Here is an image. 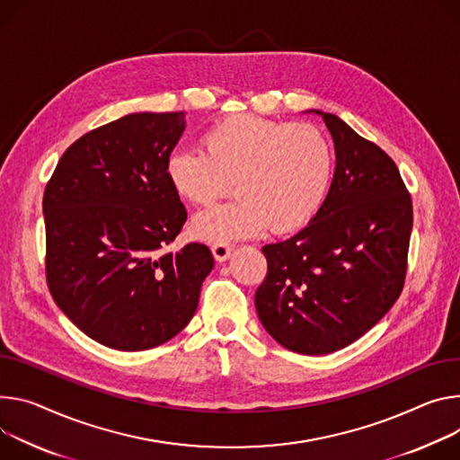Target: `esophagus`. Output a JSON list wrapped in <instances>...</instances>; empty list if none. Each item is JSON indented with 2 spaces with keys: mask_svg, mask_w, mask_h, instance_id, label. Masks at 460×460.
Returning a JSON list of instances; mask_svg holds the SVG:
<instances>
[{
  "mask_svg": "<svg viewBox=\"0 0 460 460\" xmlns=\"http://www.w3.org/2000/svg\"><path fill=\"white\" fill-rule=\"evenodd\" d=\"M211 252H213V255H215V259L218 262H224V261H227L231 257L233 243H229V242H215L213 247H211Z\"/></svg>",
  "mask_w": 460,
  "mask_h": 460,
  "instance_id": "obj_1",
  "label": "esophagus"
}]
</instances>
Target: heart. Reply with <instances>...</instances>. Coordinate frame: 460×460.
<instances>
[{"mask_svg":"<svg viewBox=\"0 0 460 460\" xmlns=\"http://www.w3.org/2000/svg\"><path fill=\"white\" fill-rule=\"evenodd\" d=\"M172 190L194 207L192 233L207 242L249 236L266 226L275 234L305 227L321 208L333 176V148L312 122L229 115L201 136V148L174 150L164 164Z\"/></svg>","mask_w":460,"mask_h":460,"instance_id":"obj_1","label":"heart"}]
</instances>
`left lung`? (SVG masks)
I'll use <instances>...</instances> for the list:
<instances>
[{"label": "left lung", "mask_w": 460, "mask_h": 460, "mask_svg": "<svg viewBox=\"0 0 460 460\" xmlns=\"http://www.w3.org/2000/svg\"><path fill=\"white\" fill-rule=\"evenodd\" d=\"M336 172L314 220L262 253L257 314L284 349L321 356L345 349L400 297L412 201L396 163L332 113Z\"/></svg>", "instance_id": "obj_1"}]
</instances>
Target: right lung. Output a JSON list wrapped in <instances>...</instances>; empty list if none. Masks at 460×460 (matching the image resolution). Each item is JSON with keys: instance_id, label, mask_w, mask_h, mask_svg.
Here are the masks:
<instances>
[{"instance_id": "add662e5", "label": "right lung", "mask_w": 460, "mask_h": 460, "mask_svg": "<svg viewBox=\"0 0 460 460\" xmlns=\"http://www.w3.org/2000/svg\"><path fill=\"white\" fill-rule=\"evenodd\" d=\"M185 113H130L78 137L44 192L46 279L58 308L97 343L146 350L192 319L215 261L187 222L164 164Z\"/></svg>"}]
</instances>
